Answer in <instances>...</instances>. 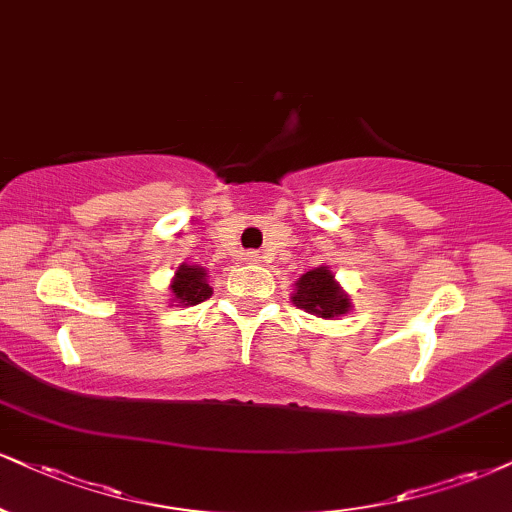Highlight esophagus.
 Listing matches in <instances>:
<instances>
[{
    "label": "esophagus",
    "instance_id": "esophagus-1",
    "mask_svg": "<svg viewBox=\"0 0 512 512\" xmlns=\"http://www.w3.org/2000/svg\"><path fill=\"white\" fill-rule=\"evenodd\" d=\"M243 260L248 264H260V255H257V252H245Z\"/></svg>",
    "mask_w": 512,
    "mask_h": 512
}]
</instances>
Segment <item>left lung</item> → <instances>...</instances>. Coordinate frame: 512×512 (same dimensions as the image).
Wrapping results in <instances>:
<instances>
[{
    "label": "left lung",
    "instance_id": "left-lung-1",
    "mask_svg": "<svg viewBox=\"0 0 512 512\" xmlns=\"http://www.w3.org/2000/svg\"><path fill=\"white\" fill-rule=\"evenodd\" d=\"M293 305L305 310L307 315H315L322 319H338L348 315L350 295L343 291L341 283L336 281L334 272L326 264L310 269L293 283Z\"/></svg>",
    "mask_w": 512,
    "mask_h": 512
}]
</instances>
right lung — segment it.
<instances>
[{
    "mask_svg": "<svg viewBox=\"0 0 512 512\" xmlns=\"http://www.w3.org/2000/svg\"><path fill=\"white\" fill-rule=\"evenodd\" d=\"M169 291L171 303H176V307H190L202 303V300H207L212 295V286L207 283V269L183 262L169 283Z\"/></svg>",
    "mask_w": 512,
    "mask_h": 512,
    "instance_id": "obj_1",
    "label": "right lung"
}]
</instances>
